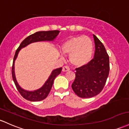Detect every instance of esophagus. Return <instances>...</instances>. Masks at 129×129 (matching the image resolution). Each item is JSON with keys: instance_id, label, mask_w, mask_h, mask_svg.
<instances>
[{"instance_id": "1", "label": "esophagus", "mask_w": 129, "mask_h": 129, "mask_svg": "<svg viewBox=\"0 0 129 129\" xmlns=\"http://www.w3.org/2000/svg\"><path fill=\"white\" fill-rule=\"evenodd\" d=\"M69 70H70V68H69V67H68V66H64V67H63V68H62V71L63 72H68Z\"/></svg>"}]
</instances>
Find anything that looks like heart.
<instances>
[{
    "instance_id": "heart-1",
    "label": "heart",
    "mask_w": 129,
    "mask_h": 129,
    "mask_svg": "<svg viewBox=\"0 0 129 129\" xmlns=\"http://www.w3.org/2000/svg\"><path fill=\"white\" fill-rule=\"evenodd\" d=\"M62 52L69 54V60L76 67H82L90 61L93 52L92 42L87 36L70 38L62 45Z\"/></svg>"
}]
</instances>
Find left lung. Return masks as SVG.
I'll use <instances>...</instances> for the list:
<instances>
[{
	"mask_svg": "<svg viewBox=\"0 0 129 129\" xmlns=\"http://www.w3.org/2000/svg\"><path fill=\"white\" fill-rule=\"evenodd\" d=\"M94 58L87 64L76 69L75 79L72 84L74 92L81 98H91L104 88L110 71L109 56L103 43L93 35Z\"/></svg>",
	"mask_w": 129,
	"mask_h": 129,
	"instance_id": "8db88e82",
	"label": "left lung"
}]
</instances>
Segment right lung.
Instances as JSON below:
<instances>
[{
    "mask_svg": "<svg viewBox=\"0 0 129 129\" xmlns=\"http://www.w3.org/2000/svg\"><path fill=\"white\" fill-rule=\"evenodd\" d=\"M60 31L59 30H49V31H39L33 34L29 35L27 38L24 40L17 49L15 53V56H14L13 62L12 66V78L13 80L14 83H15V86H16L17 89H18L19 92L22 97L26 100H29L31 102H37L41 101L45 98H46L48 95L49 92H50L51 89L53 86L54 80L56 78L57 75H59L62 71V67L58 68V69H54L52 71L51 73L49 75L48 80L45 81L44 84L40 88L35 90H27L22 89V87L19 86L17 81L16 76H15V62L18 57V53L21 49L25 48L29 44L35 43V42H52L57 37L58 34H59Z\"/></svg>",
    "mask_w": 129,
    "mask_h": 129,
    "instance_id": "right-lung-1",
    "label": "right lung"
}]
</instances>
